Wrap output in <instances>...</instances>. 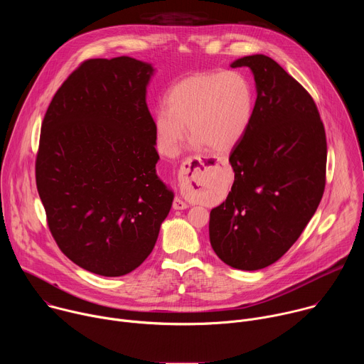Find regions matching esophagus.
Returning a JSON list of instances; mask_svg holds the SVG:
<instances>
[{"label":"esophagus","instance_id":"esophagus-1","mask_svg":"<svg viewBox=\"0 0 364 364\" xmlns=\"http://www.w3.org/2000/svg\"><path fill=\"white\" fill-rule=\"evenodd\" d=\"M218 164H223L220 159H209V157H188L186 161H183L178 173V178L181 186H190L191 183H197L200 173L212 168ZM188 204L183 201L181 198H174L173 209L174 210H184L187 209Z\"/></svg>","mask_w":364,"mask_h":364}]
</instances>
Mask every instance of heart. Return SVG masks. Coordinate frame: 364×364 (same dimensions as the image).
<instances>
[{
	"mask_svg": "<svg viewBox=\"0 0 364 364\" xmlns=\"http://www.w3.org/2000/svg\"><path fill=\"white\" fill-rule=\"evenodd\" d=\"M255 87L236 70L191 75L176 83L166 96V108L154 117L159 149L174 157L186 134L194 148L215 152L235 148L247 134L255 114Z\"/></svg>",
	"mask_w": 364,
	"mask_h": 364,
	"instance_id": "b5f03b06",
	"label": "heart"
}]
</instances>
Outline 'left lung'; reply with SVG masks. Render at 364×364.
<instances>
[{
  "label": "left lung",
  "mask_w": 364,
  "mask_h": 364,
  "mask_svg": "<svg viewBox=\"0 0 364 364\" xmlns=\"http://www.w3.org/2000/svg\"><path fill=\"white\" fill-rule=\"evenodd\" d=\"M256 83L252 125L232 149L235 181L210 212V245L242 271L262 269L296 242L326 187L327 141L314 99L275 60L245 56Z\"/></svg>",
  "instance_id": "obj_1"
}]
</instances>
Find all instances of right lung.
I'll use <instances>...</instances> for the list:
<instances>
[{
    "label": "right lung",
    "mask_w": 364,
    "mask_h": 364,
    "mask_svg": "<svg viewBox=\"0 0 364 364\" xmlns=\"http://www.w3.org/2000/svg\"><path fill=\"white\" fill-rule=\"evenodd\" d=\"M149 63L121 56L83 62L41 124L36 183L60 250L102 277L136 269L157 242L174 193L146 107Z\"/></svg>",
    "instance_id": "1"
}]
</instances>
